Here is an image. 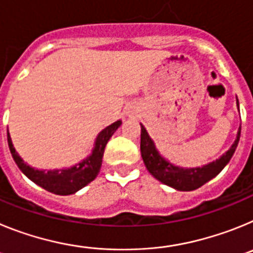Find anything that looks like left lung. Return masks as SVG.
<instances>
[{"label":"left lung","instance_id":"obj_1","mask_svg":"<svg viewBox=\"0 0 253 253\" xmlns=\"http://www.w3.org/2000/svg\"><path fill=\"white\" fill-rule=\"evenodd\" d=\"M236 100L237 109L240 111V102L237 97ZM240 137L241 126L238 128L237 137L231 148L223 153L218 160L207 163L202 167H181L176 166L163 157L154 144V140L149 137L144 125L140 124V153L147 169L154 178L178 191H193L215 177L227 166L236 152Z\"/></svg>","mask_w":253,"mask_h":253}]
</instances>
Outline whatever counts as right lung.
<instances>
[{
	"label": "right lung",
	"mask_w": 253,
	"mask_h": 253,
	"mask_svg": "<svg viewBox=\"0 0 253 253\" xmlns=\"http://www.w3.org/2000/svg\"><path fill=\"white\" fill-rule=\"evenodd\" d=\"M120 125H122V120H116L115 123L102 129L96 137L91 154H88L81 162L76 163L75 166L67 167V169L45 171V169H37L34 167L29 166L28 163L20 157L15 147H13L7 129L8 148H10L12 158L16 162L17 167L34 184L43 187L49 193L57 194V195H71V194L77 193L78 190H81L82 187L90 184L91 181L95 180L96 176L99 175L102 165L105 147Z\"/></svg>",
	"instance_id": "obj_1"
}]
</instances>
